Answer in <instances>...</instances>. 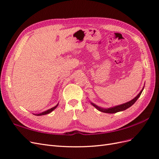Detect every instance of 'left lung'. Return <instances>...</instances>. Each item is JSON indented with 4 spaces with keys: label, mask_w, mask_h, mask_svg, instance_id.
I'll return each mask as SVG.
<instances>
[{
    "label": "left lung",
    "mask_w": 159,
    "mask_h": 159,
    "mask_svg": "<svg viewBox=\"0 0 159 159\" xmlns=\"http://www.w3.org/2000/svg\"><path fill=\"white\" fill-rule=\"evenodd\" d=\"M144 88H143V89L141 91V92L139 93L137 95V97L134 98L133 99H132L131 101H130V102H127V103H125L124 104H122V105H117V106H115L114 107H111V108H109V109H103V108H101V107H98L97 105H95V104L91 103V104H92L93 106L97 108L99 111H100L102 112H103V113H117L119 111H124L125 110L127 109H128L129 107H130L131 106H132V105L136 102V101L138 99V98L140 97V95H141V93L142 91L143 90Z\"/></svg>",
    "instance_id": "1"
}]
</instances>
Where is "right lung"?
I'll use <instances>...</instances> for the list:
<instances>
[{
	"label": "right lung",
	"instance_id": "obj_1",
	"mask_svg": "<svg viewBox=\"0 0 159 159\" xmlns=\"http://www.w3.org/2000/svg\"><path fill=\"white\" fill-rule=\"evenodd\" d=\"M57 105H56V106H55V107H52V108H51V109H48V110H47V111H44V112L41 113H40V114H38V115H38V116H40V115H44L48 114V113H51L53 110H54V109L57 107Z\"/></svg>",
	"mask_w": 159,
	"mask_h": 159
}]
</instances>
